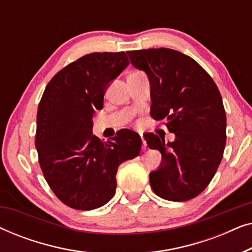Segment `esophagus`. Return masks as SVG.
Listing matches in <instances>:
<instances>
[{
  "label": "esophagus",
  "instance_id": "34e87169",
  "mask_svg": "<svg viewBox=\"0 0 252 252\" xmlns=\"http://www.w3.org/2000/svg\"><path fill=\"white\" fill-rule=\"evenodd\" d=\"M141 139H142V143H143L142 149H143V150H146V149H147V143H146V140L143 139V136H142V135H141Z\"/></svg>",
  "mask_w": 252,
  "mask_h": 252
}]
</instances>
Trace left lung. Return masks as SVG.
Segmentation results:
<instances>
[{"mask_svg":"<svg viewBox=\"0 0 252 252\" xmlns=\"http://www.w3.org/2000/svg\"><path fill=\"white\" fill-rule=\"evenodd\" d=\"M130 63L147 74L150 113L166 119L172 142L147 133L150 149L161 154L149 180L154 192L173 202L188 201L215 177L226 144V113L219 89L206 71L180 51L158 48L127 51Z\"/></svg>","mask_w":252,"mask_h":252,"instance_id":"1","label":"left lung"}]
</instances>
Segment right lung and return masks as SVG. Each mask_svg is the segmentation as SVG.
Here are the masks:
<instances>
[{
  "instance_id": "obj_1",
  "label": "right lung",
  "mask_w": 252,
  "mask_h": 252,
  "mask_svg": "<svg viewBox=\"0 0 252 252\" xmlns=\"http://www.w3.org/2000/svg\"><path fill=\"white\" fill-rule=\"evenodd\" d=\"M129 64L125 53H93L68 64L44 89L36 116L35 147L48 185L64 204L94 210L116 192V174L140 154V135L122 129L103 143L93 135L111 82Z\"/></svg>"
}]
</instances>
